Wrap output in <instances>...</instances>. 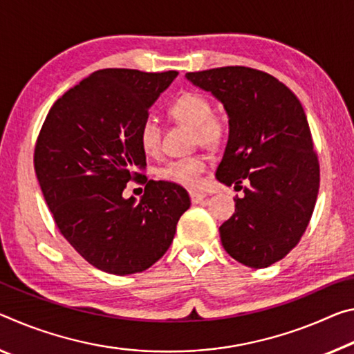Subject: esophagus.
I'll return each mask as SVG.
<instances>
[{"label":"esophagus","mask_w":354,"mask_h":354,"mask_svg":"<svg viewBox=\"0 0 354 354\" xmlns=\"http://www.w3.org/2000/svg\"><path fill=\"white\" fill-rule=\"evenodd\" d=\"M189 198H191V202H193V204H201V202L207 198V194L196 193V191H189Z\"/></svg>","instance_id":"obj_1"}]
</instances>
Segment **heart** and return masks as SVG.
Listing matches in <instances>:
<instances>
[{
	"label": "heart",
	"mask_w": 354,
	"mask_h": 354,
	"mask_svg": "<svg viewBox=\"0 0 354 354\" xmlns=\"http://www.w3.org/2000/svg\"><path fill=\"white\" fill-rule=\"evenodd\" d=\"M210 100L199 92H183L174 100L167 114L171 119L193 129V142L207 149H218L224 142L227 129L223 119L213 115ZM138 142L146 153L158 152L161 142V129L153 118L144 119L139 125ZM207 169L205 155H189L172 160L158 169V177L163 180L196 189L201 187V174Z\"/></svg>",
	"instance_id": "heart-1"
}]
</instances>
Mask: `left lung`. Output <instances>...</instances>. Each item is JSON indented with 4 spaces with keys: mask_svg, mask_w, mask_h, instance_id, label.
<instances>
[{
    "mask_svg": "<svg viewBox=\"0 0 354 354\" xmlns=\"http://www.w3.org/2000/svg\"><path fill=\"white\" fill-rule=\"evenodd\" d=\"M187 80L229 115L216 178L243 188L245 198L219 227L223 246L236 262L266 268L298 245L317 202L320 166L304 109L286 84L256 68H210Z\"/></svg>",
    "mask_w": 354,
    "mask_h": 354,
    "instance_id": "1",
    "label": "left lung"
}]
</instances>
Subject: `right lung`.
Instances as JSON below:
<instances>
[{
	"label": "right lung",
	"mask_w": 354,
	"mask_h": 354,
	"mask_svg": "<svg viewBox=\"0 0 354 354\" xmlns=\"http://www.w3.org/2000/svg\"><path fill=\"white\" fill-rule=\"evenodd\" d=\"M178 72L103 68L68 89L46 114L34 169L57 229L81 257L109 274L141 273L163 257L189 196L180 185L147 180L138 142L149 108ZM130 180L143 198L125 200Z\"/></svg>",
	"instance_id": "right-lung-1"
}]
</instances>
